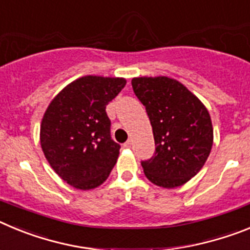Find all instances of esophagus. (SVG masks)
I'll use <instances>...</instances> for the list:
<instances>
[{
	"label": "esophagus",
	"mask_w": 250,
	"mask_h": 250,
	"mask_svg": "<svg viewBox=\"0 0 250 250\" xmlns=\"http://www.w3.org/2000/svg\"><path fill=\"white\" fill-rule=\"evenodd\" d=\"M131 145H132L131 140H127L126 143H125V144H124V146H125V147H127V149H129V147H131Z\"/></svg>",
	"instance_id": "34e87169"
}]
</instances>
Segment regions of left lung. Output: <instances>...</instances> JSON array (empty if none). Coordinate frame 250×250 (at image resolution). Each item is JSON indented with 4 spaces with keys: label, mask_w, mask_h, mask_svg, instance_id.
<instances>
[{
    "label": "left lung",
    "mask_w": 250,
    "mask_h": 250,
    "mask_svg": "<svg viewBox=\"0 0 250 250\" xmlns=\"http://www.w3.org/2000/svg\"><path fill=\"white\" fill-rule=\"evenodd\" d=\"M132 89L146 109L155 155L143 161L152 184L180 187L199 173L213 146V125L204 104L182 83L167 76L134 77Z\"/></svg>",
    "instance_id": "1"
}]
</instances>
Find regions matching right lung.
I'll return each instance as SVG.
<instances>
[{"label": "right lung", "instance_id": "obj_1", "mask_svg": "<svg viewBox=\"0 0 250 250\" xmlns=\"http://www.w3.org/2000/svg\"><path fill=\"white\" fill-rule=\"evenodd\" d=\"M125 85L124 77H79L52 99L43 114V155L55 173L76 189L98 188L116 164L120 145L110 136L106 105Z\"/></svg>", "mask_w": 250, "mask_h": 250}]
</instances>
